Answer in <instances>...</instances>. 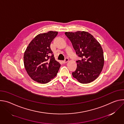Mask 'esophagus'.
Returning a JSON list of instances; mask_svg holds the SVG:
<instances>
[{
    "label": "esophagus",
    "instance_id": "1",
    "mask_svg": "<svg viewBox=\"0 0 124 124\" xmlns=\"http://www.w3.org/2000/svg\"><path fill=\"white\" fill-rule=\"evenodd\" d=\"M69 61V58H65V60L63 61V63L64 64H65V63H67V62H68Z\"/></svg>",
    "mask_w": 124,
    "mask_h": 124
}]
</instances>
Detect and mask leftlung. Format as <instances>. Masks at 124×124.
<instances>
[{
  "label": "left lung",
  "mask_w": 124,
  "mask_h": 124,
  "mask_svg": "<svg viewBox=\"0 0 124 124\" xmlns=\"http://www.w3.org/2000/svg\"><path fill=\"white\" fill-rule=\"evenodd\" d=\"M65 34L72 42L77 54L81 58L77 61V69L72 73L73 77L83 84L93 81L100 75L104 65L103 50L100 44L88 32H66Z\"/></svg>",
  "instance_id": "obj_1"
}]
</instances>
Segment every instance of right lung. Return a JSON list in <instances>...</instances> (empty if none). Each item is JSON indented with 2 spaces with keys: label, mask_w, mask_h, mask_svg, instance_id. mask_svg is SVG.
Wrapping results in <instances>:
<instances>
[{
  "label": "right lung",
  "mask_w": 124,
  "mask_h": 124,
  "mask_svg": "<svg viewBox=\"0 0 124 124\" xmlns=\"http://www.w3.org/2000/svg\"><path fill=\"white\" fill-rule=\"evenodd\" d=\"M57 34V31H50L38 34L24 52V68L29 76L36 82L45 84L56 76L61 65L55 60L50 46ZM50 54H52L51 57Z\"/></svg>",
  "instance_id": "obj_1"
}]
</instances>
